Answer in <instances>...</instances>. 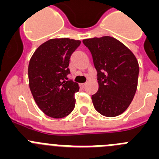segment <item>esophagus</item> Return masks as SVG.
<instances>
[{"mask_svg": "<svg viewBox=\"0 0 159 159\" xmlns=\"http://www.w3.org/2000/svg\"><path fill=\"white\" fill-rule=\"evenodd\" d=\"M85 85H86L85 83H81V84H80V86H81V88H84V87L85 86Z\"/></svg>", "mask_w": 159, "mask_h": 159, "instance_id": "1", "label": "esophagus"}]
</instances>
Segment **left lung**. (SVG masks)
<instances>
[{
	"label": "left lung",
	"instance_id": "obj_1",
	"mask_svg": "<svg viewBox=\"0 0 159 159\" xmlns=\"http://www.w3.org/2000/svg\"><path fill=\"white\" fill-rule=\"evenodd\" d=\"M97 72L98 91L92 95L95 109L104 116L123 113L136 92L138 61L125 45L111 36L84 39Z\"/></svg>",
	"mask_w": 159,
	"mask_h": 159
}]
</instances>
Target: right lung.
<instances>
[{
  "mask_svg": "<svg viewBox=\"0 0 159 159\" xmlns=\"http://www.w3.org/2000/svg\"><path fill=\"white\" fill-rule=\"evenodd\" d=\"M80 44V40L68 38L52 39L39 46L30 59V89L39 108L48 116L62 118L74 110L79 85L66 77L70 74V58Z\"/></svg>",
  "mask_w": 159,
  "mask_h": 159,
  "instance_id": "add662e5",
  "label": "right lung"
}]
</instances>
